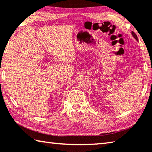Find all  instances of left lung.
Returning <instances> with one entry per match:
<instances>
[{"mask_svg":"<svg viewBox=\"0 0 152 152\" xmlns=\"http://www.w3.org/2000/svg\"><path fill=\"white\" fill-rule=\"evenodd\" d=\"M132 36H133V37H134L135 39H136V40L138 41V38H137V35H136V34H135V33H134L133 31L132 32Z\"/></svg>","mask_w":152,"mask_h":152,"instance_id":"8db88e82","label":"left lung"}]
</instances>
